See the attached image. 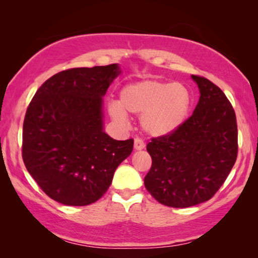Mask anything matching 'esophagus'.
<instances>
[{
  "instance_id": "34e87169",
  "label": "esophagus",
  "mask_w": 258,
  "mask_h": 258,
  "mask_svg": "<svg viewBox=\"0 0 258 258\" xmlns=\"http://www.w3.org/2000/svg\"><path fill=\"white\" fill-rule=\"evenodd\" d=\"M145 147H146V143L143 142L141 139L137 138L134 140V149L135 150H142V149H145Z\"/></svg>"
}]
</instances>
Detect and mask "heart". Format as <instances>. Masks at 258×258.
Returning a JSON list of instances; mask_svg holds the SVG:
<instances>
[{"label": "heart", "instance_id": "obj_1", "mask_svg": "<svg viewBox=\"0 0 258 258\" xmlns=\"http://www.w3.org/2000/svg\"><path fill=\"white\" fill-rule=\"evenodd\" d=\"M191 108V94L181 83L147 80L124 86L119 101L108 103V113L127 124V112L141 116L140 124L150 137L169 135L181 127Z\"/></svg>", "mask_w": 258, "mask_h": 258}]
</instances>
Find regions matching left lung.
Segmentation results:
<instances>
[{
    "mask_svg": "<svg viewBox=\"0 0 258 258\" xmlns=\"http://www.w3.org/2000/svg\"><path fill=\"white\" fill-rule=\"evenodd\" d=\"M200 98L192 116L176 132L152 138L146 189L157 202L185 208L211 199L223 184L238 155L235 112L220 87L191 75Z\"/></svg>",
    "mask_w": 258,
    "mask_h": 258,
    "instance_id": "8db88e82",
    "label": "left lung"
}]
</instances>
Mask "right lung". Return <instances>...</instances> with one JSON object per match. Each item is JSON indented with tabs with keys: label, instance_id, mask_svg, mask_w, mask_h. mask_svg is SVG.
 I'll list each match as a JSON object with an SVG mask.
<instances>
[{
	"label": "right lung",
	"instance_id": "obj_1",
	"mask_svg": "<svg viewBox=\"0 0 258 258\" xmlns=\"http://www.w3.org/2000/svg\"><path fill=\"white\" fill-rule=\"evenodd\" d=\"M121 72L117 63L73 68L43 83L26 111L23 159L41 189L68 206L95 203L133 150L103 131L102 98Z\"/></svg>",
	"mask_w": 258,
	"mask_h": 258
}]
</instances>
